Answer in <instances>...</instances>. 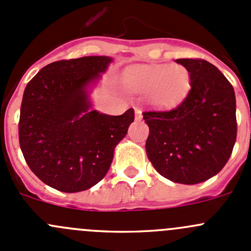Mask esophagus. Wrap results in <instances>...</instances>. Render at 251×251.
Returning <instances> with one entry per match:
<instances>
[{"label":"esophagus","mask_w":251,"mask_h":251,"mask_svg":"<svg viewBox=\"0 0 251 251\" xmlns=\"http://www.w3.org/2000/svg\"><path fill=\"white\" fill-rule=\"evenodd\" d=\"M135 118L136 120H141V119H142V111H141L140 109H136L135 110Z\"/></svg>","instance_id":"1"}]
</instances>
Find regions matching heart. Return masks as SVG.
Masks as SVG:
<instances>
[{"instance_id":"obj_1","label":"heart","mask_w":251,"mask_h":251,"mask_svg":"<svg viewBox=\"0 0 251 251\" xmlns=\"http://www.w3.org/2000/svg\"><path fill=\"white\" fill-rule=\"evenodd\" d=\"M123 82L130 91L147 94L151 105L158 109L179 105L191 88L190 72L180 64L137 67L128 71Z\"/></svg>"}]
</instances>
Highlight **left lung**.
I'll return each mask as SVG.
<instances>
[{
	"instance_id": "obj_1",
	"label": "left lung",
	"mask_w": 251,
	"mask_h": 251,
	"mask_svg": "<svg viewBox=\"0 0 251 251\" xmlns=\"http://www.w3.org/2000/svg\"><path fill=\"white\" fill-rule=\"evenodd\" d=\"M190 72L191 89L170 110H148L146 152L167 179L193 185L220 173L237 140L235 94L225 75L202 58H179Z\"/></svg>"
}]
</instances>
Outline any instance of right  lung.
<instances>
[{
    "label": "right lung",
    "mask_w": 251,
    "mask_h": 251,
    "mask_svg": "<svg viewBox=\"0 0 251 251\" xmlns=\"http://www.w3.org/2000/svg\"><path fill=\"white\" fill-rule=\"evenodd\" d=\"M110 62L108 56L55 61L24 89L18 124L22 153L31 172L56 190L78 193L98 184L135 120L132 108L119 116L89 110L87 86Z\"/></svg>",
    "instance_id": "right-lung-1"
}]
</instances>
